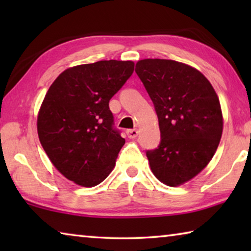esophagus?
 Listing matches in <instances>:
<instances>
[{"label":"esophagus","instance_id":"34e87169","mask_svg":"<svg viewBox=\"0 0 251 251\" xmlns=\"http://www.w3.org/2000/svg\"><path fill=\"white\" fill-rule=\"evenodd\" d=\"M126 134H127V136H128V138L133 139V138L137 137L138 130H137V129H127V130H126Z\"/></svg>","mask_w":251,"mask_h":251}]
</instances>
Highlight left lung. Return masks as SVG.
Segmentation results:
<instances>
[{"label": "left lung", "instance_id": "obj_1", "mask_svg": "<svg viewBox=\"0 0 251 251\" xmlns=\"http://www.w3.org/2000/svg\"><path fill=\"white\" fill-rule=\"evenodd\" d=\"M135 72L158 116L161 141L146 156L163 184L177 187L197 176L214 157L223 134L219 99L201 72L173 59L145 58Z\"/></svg>", "mask_w": 251, "mask_h": 251}]
</instances>
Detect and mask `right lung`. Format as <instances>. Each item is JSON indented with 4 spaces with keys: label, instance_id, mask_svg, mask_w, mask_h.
Segmentation results:
<instances>
[{
    "label": "right lung",
    "instance_id": "1",
    "mask_svg": "<svg viewBox=\"0 0 251 251\" xmlns=\"http://www.w3.org/2000/svg\"><path fill=\"white\" fill-rule=\"evenodd\" d=\"M131 61H99L62 72L37 114V134L50 163L76 185L94 187L115 167L125 144L113 128L109 100L134 72Z\"/></svg>",
    "mask_w": 251,
    "mask_h": 251
}]
</instances>
